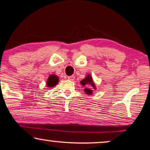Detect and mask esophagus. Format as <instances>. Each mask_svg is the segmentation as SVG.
<instances>
[{"label": "esophagus", "mask_w": 150, "mask_h": 150, "mask_svg": "<svg viewBox=\"0 0 150 150\" xmlns=\"http://www.w3.org/2000/svg\"><path fill=\"white\" fill-rule=\"evenodd\" d=\"M68 79L70 81H73L74 80H75V76L74 75H71V76H68Z\"/></svg>", "instance_id": "1"}]
</instances>
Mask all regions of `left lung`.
I'll return each instance as SVG.
<instances>
[{
  "mask_svg": "<svg viewBox=\"0 0 150 150\" xmlns=\"http://www.w3.org/2000/svg\"><path fill=\"white\" fill-rule=\"evenodd\" d=\"M80 83H81V85H83V86L89 85L91 87H92L93 89H96L95 85H94V82H93L91 75H87V77H86L85 79H83V80L81 81ZM85 92L87 94H92V89H90V88H85Z\"/></svg>",
  "mask_w": 150,
  "mask_h": 150,
  "instance_id": "obj_1",
  "label": "left lung"
}]
</instances>
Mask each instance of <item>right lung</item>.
<instances>
[{
    "label": "right lung",
    "mask_w": 150,
    "mask_h": 150,
    "mask_svg": "<svg viewBox=\"0 0 150 150\" xmlns=\"http://www.w3.org/2000/svg\"><path fill=\"white\" fill-rule=\"evenodd\" d=\"M58 82V78L57 76L56 75H50L49 79L47 80V86L49 87H52L53 86H55L56 85H57V83Z\"/></svg>",
    "instance_id": "1"
}]
</instances>
